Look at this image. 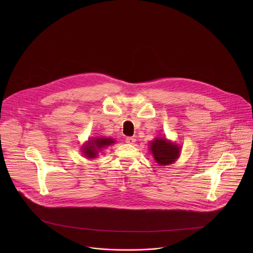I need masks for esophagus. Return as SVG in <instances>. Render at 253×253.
I'll list each match as a JSON object with an SVG mask.
<instances>
[{"label":"esophagus","instance_id":"34e87169","mask_svg":"<svg viewBox=\"0 0 253 253\" xmlns=\"http://www.w3.org/2000/svg\"><path fill=\"white\" fill-rule=\"evenodd\" d=\"M135 141H136V139L133 138V137H127V138L125 139V142H126L127 144H134Z\"/></svg>","mask_w":253,"mask_h":253}]
</instances>
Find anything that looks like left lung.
<instances>
[{
    "label": "left lung",
    "mask_w": 253,
    "mask_h": 253,
    "mask_svg": "<svg viewBox=\"0 0 253 253\" xmlns=\"http://www.w3.org/2000/svg\"><path fill=\"white\" fill-rule=\"evenodd\" d=\"M149 150L160 166L172 164L180 155V147L177 144L161 137H156L154 141L150 143Z\"/></svg>",
    "instance_id": "obj_1"
}]
</instances>
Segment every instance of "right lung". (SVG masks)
I'll return each mask as SVG.
<instances>
[{
  "instance_id": "right-lung-1",
  "label": "right lung",
  "mask_w": 253,
  "mask_h": 253,
  "mask_svg": "<svg viewBox=\"0 0 253 253\" xmlns=\"http://www.w3.org/2000/svg\"><path fill=\"white\" fill-rule=\"evenodd\" d=\"M115 143V140L112 138H105V137H94L90 139L84 146L82 147V153H84L85 157L89 159L96 158L98 152L103 148L110 146Z\"/></svg>"
}]
</instances>
